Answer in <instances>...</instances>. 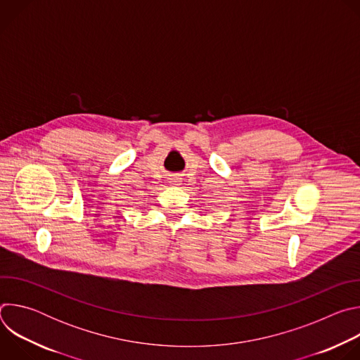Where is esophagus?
Wrapping results in <instances>:
<instances>
[{"label": "esophagus", "instance_id": "obj_1", "mask_svg": "<svg viewBox=\"0 0 360 360\" xmlns=\"http://www.w3.org/2000/svg\"><path fill=\"white\" fill-rule=\"evenodd\" d=\"M169 184H172V185H181V184H182V178H181L179 175H172V176L169 178Z\"/></svg>", "mask_w": 360, "mask_h": 360}]
</instances>
